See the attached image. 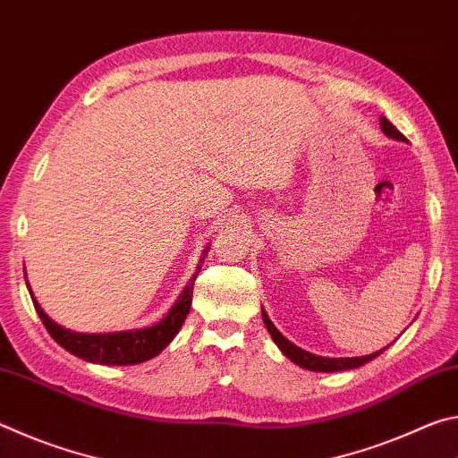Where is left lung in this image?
I'll use <instances>...</instances> for the list:
<instances>
[{
    "label": "left lung",
    "mask_w": 458,
    "mask_h": 458,
    "mask_svg": "<svg viewBox=\"0 0 458 458\" xmlns=\"http://www.w3.org/2000/svg\"><path fill=\"white\" fill-rule=\"evenodd\" d=\"M379 125H382V131L386 137L394 139V141H406V137L400 133V131L392 125L390 121H387L386 117L379 119ZM262 321H265L267 329L270 333V337H273L275 344L278 345V350H281L286 358H289L293 363H297V366H301L303 369H309V371H325V374H329V371H345V369H355L363 366V363L371 361L374 358H377L379 353L386 352L379 350V352H374L369 355H360V358H323V355H315L311 352H305L301 350V347H297L294 344H291L289 339H286L281 331H278L275 327V323L270 321V317L267 315L265 309H262Z\"/></svg>",
    "instance_id": "1"
}]
</instances>
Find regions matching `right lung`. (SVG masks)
I'll return each mask as SVG.
<instances>
[{
  "mask_svg": "<svg viewBox=\"0 0 458 458\" xmlns=\"http://www.w3.org/2000/svg\"><path fill=\"white\" fill-rule=\"evenodd\" d=\"M210 250V246L204 248V254ZM204 257L199 259V265L196 267V275L190 278V283L183 286L180 297L169 309L164 319L149 325L143 329H129V331H113V333H76L66 327H62L56 321H52L48 315L44 313V309L38 303L32 289H30V297L34 301V307L44 327L48 329L52 339L58 345L64 347L66 352L81 360H87L90 363H100V366H135V363H143L147 360L155 358L165 347L172 344V339L177 335V331L182 329L185 317L190 313L191 297H193V283L201 268Z\"/></svg>",
  "mask_w": 458,
  "mask_h": 458,
  "instance_id": "1",
  "label": "right lung"
}]
</instances>
